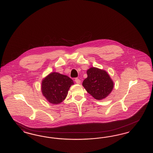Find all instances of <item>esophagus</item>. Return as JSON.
<instances>
[{
    "label": "esophagus",
    "mask_w": 153,
    "mask_h": 153,
    "mask_svg": "<svg viewBox=\"0 0 153 153\" xmlns=\"http://www.w3.org/2000/svg\"><path fill=\"white\" fill-rule=\"evenodd\" d=\"M74 81H75V82H76L77 84H80V82H81V81H80V79H78V78H76Z\"/></svg>",
    "instance_id": "1"
}]
</instances>
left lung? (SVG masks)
I'll return each instance as SVG.
<instances>
[{
    "instance_id": "8db88e82",
    "label": "left lung",
    "mask_w": 153,
    "mask_h": 153,
    "mask_svg": "<svg viewBox=\"0 0 153 153\" xmlns=\"http://www.w3.org/2000/svg\"><path fill=\"white\" fill-rule=\"evenodd\" d=\"M88 77L82 85L88 92L97 100L106 97L111 92L114 82L105 71L91 68L87 72Z\"/></svg>"
}]
</instances>
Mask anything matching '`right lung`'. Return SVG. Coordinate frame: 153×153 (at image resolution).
<instances>
[{
	"label": "right lung",
	"instance_id": "add662e5",
	"mask_svg": "<svg viewBox=\"0 0 153 153\" xmlns=\"http://www.w3.org/2000/svg\"><path fill=\"white\" fill-rule=\"evenodd\" d=\"M73 80L60 73H51L42 82V92L48 101L57 104L65 99Z\"/></svg>",
	"mask_w": 153,
	"mask_h": 153
}]
</instances>
